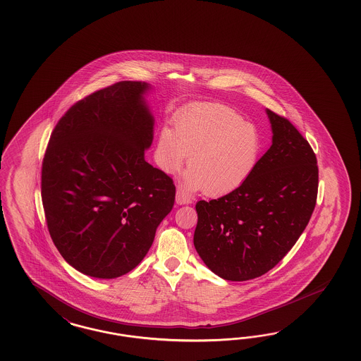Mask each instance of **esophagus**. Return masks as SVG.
<instances>
[{
  "label": "esophagus",
  "instance_id": "esophagus-1",
  "mask_svg": "<svg viewBox=\"0 0 361 361\" xmlns=\"http://www.w3.org/2000/svg\"><path fill=\"white\" fill-rule=\"evenodd\" d=\"M176 202H177L178 205H186V204H190V198L185 196L184 192H181V190L178 189L177 193H176Z\"/></svg>",
  "mask_w": 361,
  "mask_h": 361
}]
</instances>
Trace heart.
<instances>
[{"label":"heart","instance_id":"heart-1","mask_svg":"<svg viewBox=\"0 0 361 361\" xmlns=\"http://www.w3.org/2000/svg\"><path fill=\"white\" fill-rule=\"evenodd\" d=\"M262 133L243 121L237 111L224 104L200 103L180 111L173 131L165 127L159 135L156 161L166 175L185 164L188 190L222 196L240 188L255 171L262 154Z\"/></svg>","mask_w":361,"mask_h":361}]
</instances>
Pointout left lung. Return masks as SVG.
Returning a JSON list of instances; mask_svg holds the SVG:
<instances>
[{"mask_svg":"<svg viewBox=\"0 0 361 361\" xmlns=\"http://www.w3.org/2000/svg\"><path fill=\"white\" fill-rule=\"evenodd\" d=\"M273 144L235 190L196 204L195 247L214 274L242 282L271 270L306 229L317 205V156L283 116L266 109Z\"/></svg>","mask_w":361,"mask_h":361,"instance_id":"left-lung-1","label":"left lung"}]
</instances>
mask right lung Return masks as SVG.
I'll use <instances>...</instances> for the list:
<instances>
[{
	"mask_svg": "<svg viewBox=\"0 0 361 361\" xmlns=\"http://www.w3.org/2000/svg\"><path fill=\"white\" fill-rule=\"evenodd\" d=\"M147 90L124 80L79 100L44 153L41 193L51 240L66 262L99 279L142 262L175 204L173 180L144 159L153 140Z\"/></svg>",
	"mask_w": 361,
	"mask_h": 361,
	"instance_id": "add662e5",
	"label": "right lung"
}]
</instances>
